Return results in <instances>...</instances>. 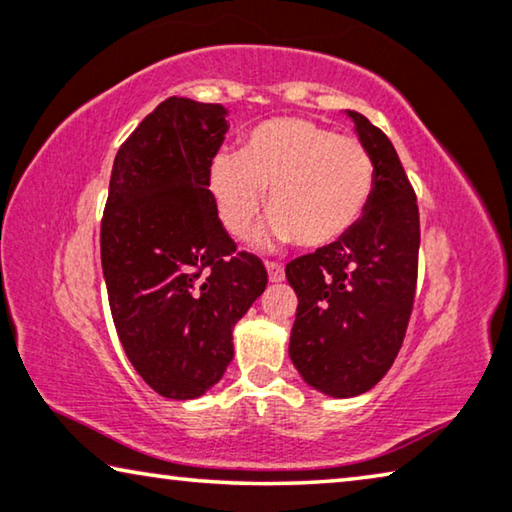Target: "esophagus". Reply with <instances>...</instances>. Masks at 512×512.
<instances>
[{
  "mask_svg": "<svg viewBox=\"0 0 512 512\" xmlns=\"http://www.w3.org/2000/svg\"><path fill=\"white\" fill-rule=\"evenodd\" d=\"M265 267H267V274H270V281H283V277H286V272H283V267L279 263L267 261Z\"/></svg>",
  "mask_w": 512,
  "mask_h": 512,
  "instance_id": "obj_1",
  "label": "esophagus"
}]
</instances>
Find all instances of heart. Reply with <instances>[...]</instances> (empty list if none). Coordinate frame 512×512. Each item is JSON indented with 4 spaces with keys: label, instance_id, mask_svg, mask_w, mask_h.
<instances>
[{
    "label": "heart",
    "instance_id": "heart-1",
    "mask_svg": "<svg viewBox=\"0 0 512 512\" xmlns=\"http://www.w3.org/2000/svg\"><path fill=\"white\" fill-rule=\"evenodd\" d=\"M208 190L219 222L233 235L249 229L267 190L274 238L325 247L364 217L375 190V162L359 139L286 116L251 128L240 153L212 157Z\"/></svg>",
    "mask_w": 512,
    "mask_h": 512
}]
</instances>
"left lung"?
Returning <instances> with one entry per match:
<instances>
[{
  "mask_svg": "<svg viewBox=\"0 0 512 512\" xmlns=\"http://www.w3.org/2000/svg\"><path fill=\"white\" fill-rule=\"evenodd\" d=\"M359 141L375 162L364 217L332 242L286 265L297 293L288 355L306 384L334 398L373 389L396 359L419 272V206L396 148L357 112Z\"/></svg>",
  "mask_w": 512,
  "mask_h": 512,
  "instance_id": "8db88e82",
  "label": "left lung"
}]
</instances>
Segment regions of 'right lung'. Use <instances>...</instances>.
<instances>
[{
	"label": "right lung",
	"instance_id": "add662e5",
	"mask_svg": "<svg viewBox=\"0 0 512 512\" xmlns=\"http://www.w3.org/2000/svg\"><path fill=\"white\" fill-rule=\"evenodd\" d=\"M229 123L212 102H160L114 157L100 258L116 334L164 398H199L233 359V327L267 286L219 222L208 169Z\"/></svg>",
	"mask_w": 512,
	"mask_h": 512
}]
</instances>
